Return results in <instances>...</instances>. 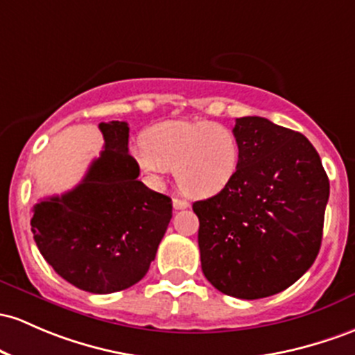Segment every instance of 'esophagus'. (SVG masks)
<instances>
[{"label": "esophagus", "mask_w": 355, "mask_h": 355, "mask_svg": "<svg viewBox=\"0 0 355 355\" xmlns=\"http://www.w3.org/2000/svg\"><path fill=\"white\" fill-rule=\"evenodd\" d=\"M189 205H190V204L185 200V198H178V197L173 198V209H175V210L187 209V207H189Z\"/></svg>", "instance_id": "esophagus-1"}]
</instances>
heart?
<instances>
[{"label": "heart", "mask_w": 355, "mask_h": 355, "mask_svg": "<svg viewBox=\"0 0 355 355\" xmlns=\"http://www.w3.org/2000/svg\"><path fill=\"white\" fill-rule=\"evenodd\" d=\"M133 157L146 173L158 177L175 171V180L185 193L209 197L220 192L239 168V141L224 124L212 121L170 119L145 133V143Z\"/></svg>", "instance_id": "1"}]
</instances>
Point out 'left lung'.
<instances>
[{
    "label": "left lung",
    "instance_id": "left-lung-1",
    "mask_svg": "<svg viewBox=\"0 0 355 355\" xmlns=\"http://www.w3.org/2000/svg\"><path fill=\"white\" fill-rule=\"evenodd\" d=\"M241 158L217 196L193 202L202 271L229 297L286 290L320 251L329 177L302 133L259 116L237 118Z\"/></svg>",
    "mask_w": 355,
    "mask_h": 355
}]
</instances>
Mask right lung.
<instances>
[{"label": "right lung", "mask_w": 355, "mask_h": 355, "mask_svg": "<svg viewBox=\"0 0 355 355\" xmlns=\"http://www.w3.org/2000/svg\"><path fill=\"white\" fill-rule=\"evenodd\" d=\"M104 150L76 189L33 207L32 232L46 263L70 285L106 295L150 270L171 219V198L138 180L124 121L99 124Z\"/></svg>", "instance_id": "obj_1"}]
</instances>
